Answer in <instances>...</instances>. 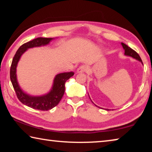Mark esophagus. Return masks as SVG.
<instances>
[{"instance_id": "obj_1", "label": "esophagus", "mask_w": 152, "mask_h": 152, "mask_svg": "<svg viewBox=\"0 0 152 152\" xmlns=\"http://www.w3.org/2000/svg\"><path fill=\"white\" fill-rule=\"evenodd\" d=\"M88 70V67L85 65H82L79 67V68L77 69V72L78 73H83L85 72Z\"/></svg>"}]
</instances>
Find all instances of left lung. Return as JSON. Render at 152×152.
<instances>
[{
  "label": "left lung",
  "instance_id": "8db88e82",
  "mask_svg": "<svg viewBox=\"0 0 152 152\" xmlns=\"http://www.w3.org/2000/svg\"><path fill=\"white\" fill-rule=\"evenodd\" d=\"M121 45H122L123 48V49H124V50H125V56H130V57H132L133 58L135 59V60H138V61H141V64H143V62H142V61H141V58H140V56H139L138 53H137V52H136L135 51H134V50H133V49H132L131 48L129 47L128 45L125 44V43H121ZM95 105H96V104H95ZM96 107H97V106H96ZM106 110H109V109H106Z\"/></svg>",
  "mask_w": 152,
  "mask_h": 152
}]
</instances>
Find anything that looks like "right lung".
Masks as SVG:
<instances>
[{
    "mask_svg": "<svg viewBox=\"0 0 152 152\" xmlns=\"http://www.w3.org/2000/svg\"><path fill=\"white\" fill-rule=\"evenodd\" d=\"M52 39L53 38L38 37L24 43L18 49L12 61L11 69H10V78L18 99L23 104L34 109L48 110L58 105L64 94L66 82L74 74L73 72L57 74L53 80V86L51 91L48 94L42 96H31L25 93L20 88L17 82L16 72L17 64L20 60V56L28 49L46 45L49 44Z\"/></svg>",
    "mask_w": 152,
    "mask_h": 152,
    "instance_id": "right-lung-1",
    "label": "right lung"
}]
</instances>
